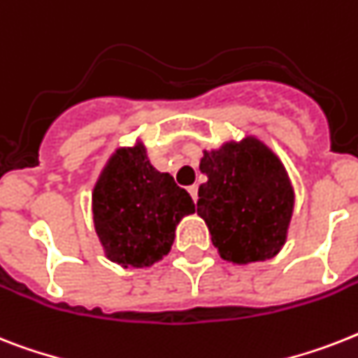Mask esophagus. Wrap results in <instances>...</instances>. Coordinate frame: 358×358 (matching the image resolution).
Wrapping results in <instances>:
<instances>
[{"instance_id":"1","label":"esophagus","mask_w":358,"mask_h":358,"mask_svg":"<svg viewBox=\"0 0 358 358\" xmlns=\"http://www.w3.org/2000/svg\"><path fill=\"white\" fill-rule=\"evenodd\" d=\"M189 194H191V199L196 202V199H199V185H191V187H187Z\"/></svg>"}]
</instances>
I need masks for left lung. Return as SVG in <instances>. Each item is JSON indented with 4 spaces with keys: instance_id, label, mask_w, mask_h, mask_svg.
I'll return each instance as SVG.
<instances>
[{
    "instance_id": "left-lung-1",
    "label": "left lung",
    "mask_w": 358,
    "mask_h": 358,
    "mask_svg": "<svg viewBox=\"0 0 358 358\" xmlns=\"http://www.w3.org/2000/svg\"><path fill=\"white\" fill-rule=\"evenodd\" d=\"M196 213L222 259L237 264L272 259L287 241L294 189L281 159L257 138L204 150Z\"/></svg>"
}]
</instances>
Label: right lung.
<instances>
[{"label": "right lung", "mask_w": 358, "mask_h": 358, "mask_svg": "<svg viewBox=\"0 0 358 358\" xmlns=\"http://www.w3.org/2000/svg\"><path fill=\"white\" fill-rule=\"evenodd\" d=\"M94 224L104 254L121 266L145 268L169 254L174 229L194 204L169 173L150 165L143 143L110 156L92 194Z\"/></svg>", "instance_id": "1"}]
</instances>
